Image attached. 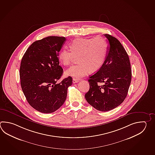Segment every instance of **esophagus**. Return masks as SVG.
Segmentation results:
<instances>
[{
  "instance_id": "esophagus-1",
  "label": "esophagus",
  "mask_w": 155,
  "mask_h": 155,
  "mask_svg": "<svg viewBox=\"0 0 155 155\" xmlns=\"http://www.w3.org/2000/svg\"><path fill=\"white\" fill-rule=\"evenodd\" d=\"M79 82L78 79H76V78H73V83H78Z\"/></svg>"
}]
</instances>
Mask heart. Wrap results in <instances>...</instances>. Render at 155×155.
Returning a JSON list of instances; mask_svg holds the SVG:
<instances>
[{
	"instance_id": "heart-1",
	"label": "heart",
	"mask_w": 155,
	"mask_h": 155,
	"mask_svg": "<svg viewBox=\"0 0 155 155\" xmlns=\"http://www.w3.org/2000/svg\"><path fill=\"white\" fill-rule=\"evenodd\" d=\"M70 49L61 51L58 58L64 66H69L75 57L79 63L71 67L65 72L66 75L80 78L89 72L99 70L104 63L107 56V44L101 37L79 38L70 44Z\"/></svg>"
}]
</instances>
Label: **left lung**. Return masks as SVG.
Returning a JSON list of instances; mask_svg holds the SVG:
<instances>
[{
	"label": "left lung",
	"mask_w": 155,
	"mask_h": 155,
	"mask_svg": "<svg viewBox=\"0 0 155 155\" xmlns=\"http://www.w3.org/2000/svg\"><path fill=\"white\" fill-rule=\"evenodd\" d=\"M109 46L104 63L98 72L89 77V89L86 101L98 110H111L121 104L127 97L131 80L129 57L117 38L104 34ZM99 82L103 83L98 85Z\"/></svg>",
	"instance_id": "obj_1"
}]
</instances>
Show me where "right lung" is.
<instances>
[{
	"instance_id": "obj_1",
	"label": "right lung",
	"mask_w": 155,
	"mask_h": 155,
	"mask_svg": "<svg viewBox=\"0 0 155 155\" xmlns=\"http://www.w3.org/2000/svg\"><path fill=\"white\" fill-rule=\"evenodd\" d=\"M64 37L48 36L33 42L24 54L20 67V84L28 104L36 110L51 113L66 101L72 84L69 76L57 83L63 73L58 58Z\"/></svg>"
}]
</instances>
